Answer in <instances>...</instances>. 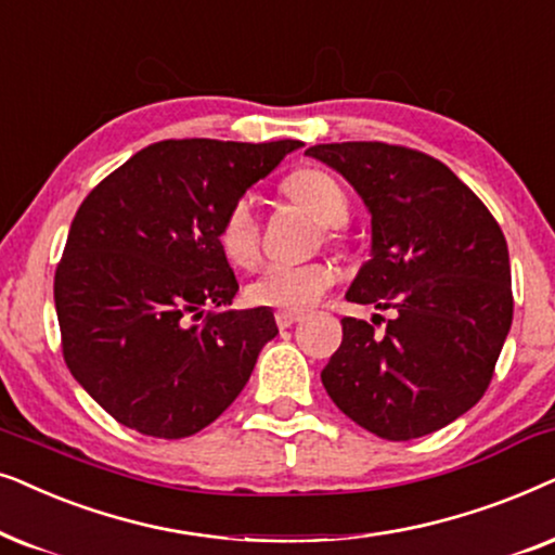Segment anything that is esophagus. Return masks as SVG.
<instances>
[{"mask_svg": "<svg viewBox=\"0 0 555 555\" xmlns=\"http://www.w3.org/2000/svg\"><path fill=\"white\" fill-rule=\"evenodd\" d=\"M301 320V314L299 312H286V309H279L276 312V324L282 330H286V327H292V324H297Z\"/></svg>", "mask_w": 555, "mask_h": 555, "instance_id": "34e87169", "label": "esophagus"}]
</instances>
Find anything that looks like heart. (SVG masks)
<instances>
[{"instance_id":"heart-1","label":"heart","mask_w":555,"mask_h":555,"mask_svg":"<svg viewBox=\"0 0 555 555\" xmlns=\"http://www.w3.org/2000/svg\"><path fill=\"white\" fill-rule=\"evenodd\" d=\"M282 192L327 228L343 225L350 216V197L327 169L301 167L282 182ZM218 243L228 261L235 266H250L256 261L261 248V225L254 201L241 197L225 210L218 228ZM332 282L335 273L324 263H269L248 282L246 299L256 307L301 312L320 301Z\"/></svg>"}]
</instances>
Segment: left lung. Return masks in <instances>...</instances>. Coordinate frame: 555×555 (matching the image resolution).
I'll return each mask as SVG.
<instances>
[{
    "label": "left lung",
    "instance_id": "left-lung-1",
    "mask_svg": "<svg viewBox=\"0 0 555 555\" xmlns=\"http://www.w3.org/2000/svg\"><path fill=\"white\" fill-rule=\"evenodd\" d=\"M371 212V261L347 301L393 309L378 335L345 317L322 371L345 416L388 441L426 437L490 386L513 324L507 243L485 203L439 159L383 142L317 144Z\"/></svg>",
    "mask_w": 555,
    "mask_h": 555
}]
</instances>
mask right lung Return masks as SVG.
<instances>
[{
    "mask_svg": "<svg viewBox=\"0 0 555 555\" xmlns=\"http://www.w3.org/2000/svg\"><path fill=\"white\" fill-rule=\"evenodd\" d=\"M299 146L167 139L80 203L55 271L63 358L118 424L184 439L238 398L279 330L269 307L202 317L238 292L218 228Z\"/></svg>",
    "mask_w": 555,
    "mask_h": 555,
    "instance_id": "1",
    "label": "right lung"
}]
</instances>
